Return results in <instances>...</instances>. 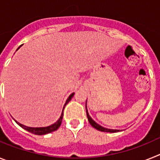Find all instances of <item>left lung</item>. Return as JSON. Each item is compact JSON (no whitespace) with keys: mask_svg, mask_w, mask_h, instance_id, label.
Wrapping results in <instances>:
<instances>
[{"mask_svg":"<svg viewBox=\"0 0 160 160\" xmlns=\"http://www.w3.org/2000/svg\"><path fill=\"white\" fill-rule=\"evenodd\" d=\"M85 108H86V113H87V117H88V120L89 122L90 125H91L93 128L97 129V130H100V131H102V132H109V133H117V132H119L120 130H113V129H107L103 127V126H100L99 124H97V122L93 120V119L91 117L89 116L88 114V109H87V101H86V105H85Z\"/></svg>","mask_w":160,"mask_h":160,"instance_id":"8db88e82","label":"left lung"}]
</instances>
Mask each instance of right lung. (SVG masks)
<instances>
[{"instance_id": "add662e5", "label": "right lung", "mask_w": 160, "mask_h": 160, "mask_svg": "<svg viewBox=\"0 0 160 160\" xmlns=\"http://www.w3.org/2000/svg\"><path fill=\"white\" fill-rule=\"evenodd\" d=\"M20 47H21V46L18 47V49H17V51H18V50ZM73 96H74V92L71 94V95L68 97V98L67 99L66 103L64 104V106H63V111H62V113H61V116L59 117V120L57 121L56 122H55L54 124L51 125V126H45V127H29V126H24V125L21 124V123H19V122H17L15 119H13V120H14L15 122H16L17 124L19 125V126H20L22 128H23L24 130H27V131L30 132V133H32V134H37V135H44V134H49V133H51V132L55 131V130H56L59 129V127L60 126V125H61V122H62V120H63V109H64V108H65V105H66L68 103L69 101L72 100V98L73 97Z\"/></svg>"}]
</instances>
